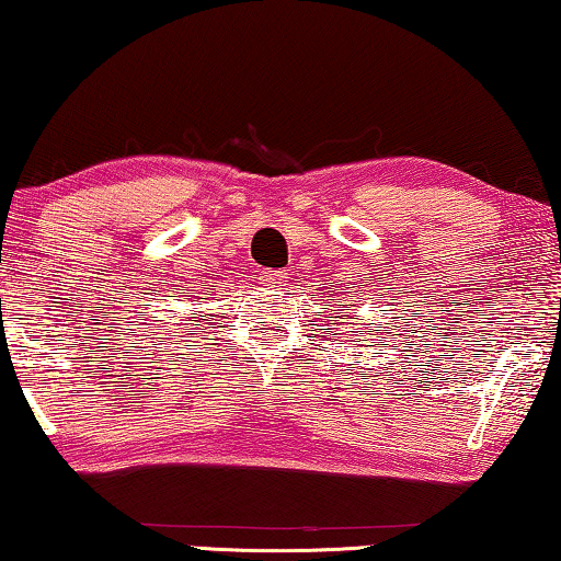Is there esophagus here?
I'll list each match as a JSON object with an SVG mask.
<instances>
[{
    "label": "esophagus",
    "mask_w": 561,
    "mask_h": 561,
    "mask_svg": "<svg viewBox=\"0 0 561 561\" xmlns=\"http://www.w3.org/2000/svg\"><path fill=\"white\" fill-rule=\"evenodd\" d=\"M284 282H287V272H277V270L262 272V284H266V287L279 289V287H284Z\"/></svg>",
    "instance_id": "34e87169"
}]
</instances>
